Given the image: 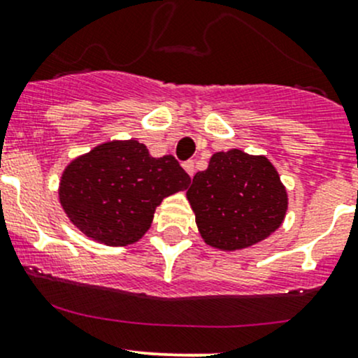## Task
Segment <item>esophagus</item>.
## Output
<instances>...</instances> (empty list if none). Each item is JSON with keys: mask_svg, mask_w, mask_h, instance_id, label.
<instances>
[{"mask_svg": "<svg viewBox=\"0 0 358 358\" xmlns=\"http://www.w3.org/2000/svg\"><path fill=\"white\" fill-rule=\"evenodd\" d=\"M182 167H184V171H186L187 174L193 178V176H194V162H193V160H186V162L182 164Z\"/></svg>", "mask_w": 358, "mask_h": 358, "instance_id": "esophagus-1", "label": "esophagus"}]
</instances>
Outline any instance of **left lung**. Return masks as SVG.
Masks as SVG:
<instances>
[{
    "instance_id": "8db88e82",
    "label": "left lung",
    "mask_w": 358,
    "mask_h": 358,
    "mask_svg": "<svg viewBox=\"0 0 358 358\" xmlns=\"http://www.w3.org/2000/svg\"><path fill=\"white\" fill-rule=\"evenodd\" d=\"M203 241L220 251H237L266 239L282 225L288 198L266 157L242 150L218 152L187 189Z\"/></svg>"
}]
</instances>
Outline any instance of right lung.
Listing matches in <instances>:
<instances>
[{
	"instance_id": "add662e5",
	"label": "right lung",
	"mask_w": 358,
	"mask_h": 358,
	"mask_svg": "<svg viewBox=\"0 0 358 358\" xmlns=\"http://www.w3.org/2000/svg\"><path fill=\"white\" fill-rule=\"evenodd\" d=\"M189 182L172 155L153 159L136 140L109 141L64 169L59 201L87 237L128 245L145 236L162 199L184 191Z\"/></svg>"
}]
</instances>
